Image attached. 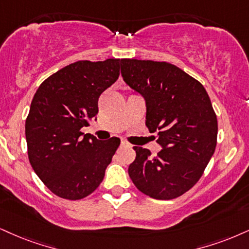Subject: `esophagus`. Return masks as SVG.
I'll return each mask as SVG.
<instances>
[{
  "label": "esophagus",
  "instance_id": "34e87169",
  "mask_svg": "<svg viewBox=\"0 0 249 249\" xmlns=\"http://www.w3.org/2000/svg\"><path fill=\"white\" fill-rule=\"evenodd\" d=\"M121 145L122 146H128V145H129V144L125 142V141H121Z\"/></svg>",
  "mask_w": 249,
  "mask_h": 249
}]
</instances>
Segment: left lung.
Listing matches in <instances>:
<instances>
[{"label":"left lung","instance_id":"obj_1","mask_svg":"<svg viewBox=\"0 0 249 249\" xmlns=\"http://www.w3.org/2000/svg\"><path fill=\"white\" fill-rule=\"evenodd\" d=\"M125 84L145 100V124L161 150L151 157L134 146L128 173L136 188L156 199L179 197L202 177L217 144L218 124L203 85L174 64L121 60Z\"/></svg>","mask_w":249,"mask_h":249}]
</instances>
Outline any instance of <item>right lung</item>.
<instances>
[{
  "instance_id": "right-lung-1",
  "label": "right lung",
  "mask_w": 249,
  "mask_h": 249,
  "mask_svg": "<svg viewBox=\"0 0 249 249\" xmlns=\"http://www.w3.org/2000/svg\"><path fill=\"white\" fill-rule=\"evenodd\" d=\"M120 60L77 61L36 90L25 122L31 166L55 195L87 197L98 188L120 139L99 141L82 133L97 120L100 94L118 79Z\"/></svg>"
}]
</instances>
